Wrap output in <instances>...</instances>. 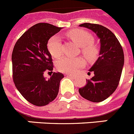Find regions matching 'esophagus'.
Segmentation results:
<instances>
[{
    "mask_svg": "<svg viewBox=\"0 0 134 134\" xmlns=\"http://www.w3.org/2000/svg\"><path fill=\"white\" fill-rule=\"evenodd\" d=\"M66 76H69V77H71V78H75V75H70V74H66Z\"/></svg>",
    "mask_w": 134,
    "mask_h": 134,
    "instance_id": "obj_1",
    "label": "esophagus"
}]
</instances>
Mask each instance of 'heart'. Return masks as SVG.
Returning a JSON list of instances; mask_svg holds the SVG:
<instances>
[{
  "label": "heart",
  "mask_w": 134,
  "mask_h": 134,
  "mask_svg": "<svg viewBox=\"0 0 134 134\" xmlns=\"http://www.w3.org/2000/svg\"><path fill=\"white\" fill-rule=\"evenodd\" d=\"M68 36L81 48V53L88 60H93L99 54V49L93 43V38L90 33L83 30L75 29L70 31ZM48 50L53 57L59 58L62 54V44L58 36L50 38L47 43ZM84 65V60L81 58L64 57L58 60L57 68L60 72L72 74Z\"/></svg>",
  "instance_id": "obj_1"
}]
</instances>
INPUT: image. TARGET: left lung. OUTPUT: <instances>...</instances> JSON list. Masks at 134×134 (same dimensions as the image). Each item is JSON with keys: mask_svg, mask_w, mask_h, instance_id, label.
<instances>
[{"mask_svg": "<svg viewBox=\"0 0 134 134\" xmlns=\"http://www.w3.org/2000/svg\"><path fill=\"white\" fill-rule=\"evenodd\" d=\"M91 30L100 39V57L90 68L94 76L79 89L85 99L100 102L114 93L119 83L124 64V53L119 41L109 29L102 25L84 23L79 25Z\"/></svg>", "mask_w": 134, "mask_h": 134, "instance_id": "1", "label": "left lung"}]
</instances>
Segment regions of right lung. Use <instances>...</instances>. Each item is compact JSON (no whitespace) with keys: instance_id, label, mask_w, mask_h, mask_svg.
I'll return each mask as SVG.
<instances>
[{"instance_id":"1","label":"right lung","mask_w":134,"mask_h":134,"mask_svg":"<svg viewBox=\"0 0 134 134\" xmlns=\"http://www.w3.org/2000/svg\"><path fill=\"white\" fill-rule=\"evenodd\" d=\"M61 29L47 23L36 24L21 35L13 50L15 85L21 96L35 106H45L54 100L60 81L64 78L60 72H53L48 80L43 76L53 69L51 55L47 49L48 41Z\"/></svg>"}]
</instances>
